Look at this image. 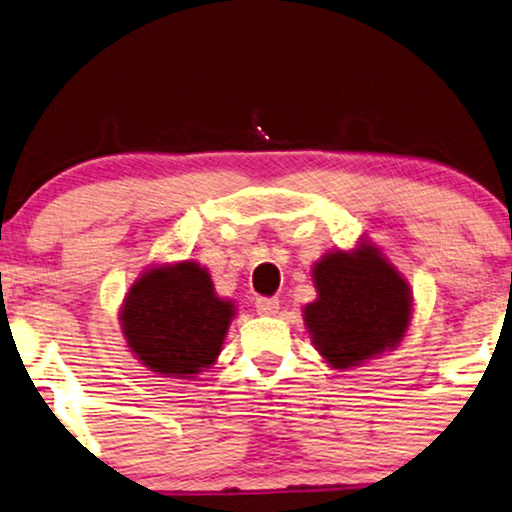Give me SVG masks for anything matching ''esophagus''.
<instances>
[{"label":"esophagus","instance_id":"esophagus-1","mask_svg":"<svg viewBox=\"0 0 512 512\" xmlns=\"http://www.w3.org/2000/svg\"><path fill=\"white\" fill-rule=\"evenodd\" d=\"M256 311L261 315H275L277 311H280V301L277 299H256Z\"/></svg>","mask_w":512,"mask_h":512}]
</instances>
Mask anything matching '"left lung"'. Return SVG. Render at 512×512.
<instances>
[{
	"label": "left lung",
	"mask_w": 512,
	"mask_h": 512,
	"mask_svg": "<svg viewBox=\"0 0 512 512\" xmlns=\"http://www.w3.org/2000/svg\"><path fill=\"white\" fill-rule=\"evenodd\" d=\"M311 277L318 299L304 306V323L330 368H356L403 342L413 289L380 246L361 239L349 251H327Z\"/></svg>",
	"instance_id": "8db88e82"
}]
</instances>
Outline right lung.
Instances as JSON below:
<instances>
[{"label": "right lung", "mask_w": 512, "mask_h": 512, "mask_svg": "<svg viewBox=\"0 0 512 512\" xmlns=\"http://www.w3.org/2000/svg\"><path fill=\"white\" fill-rule=\"evenodd\" d=\"M237 306L197 261L154 263L135 277L118 323L132 356L159 377L194 380L218 361Z\"/></svg>", "instance_id": "right-lung-1"}]
</instances>
